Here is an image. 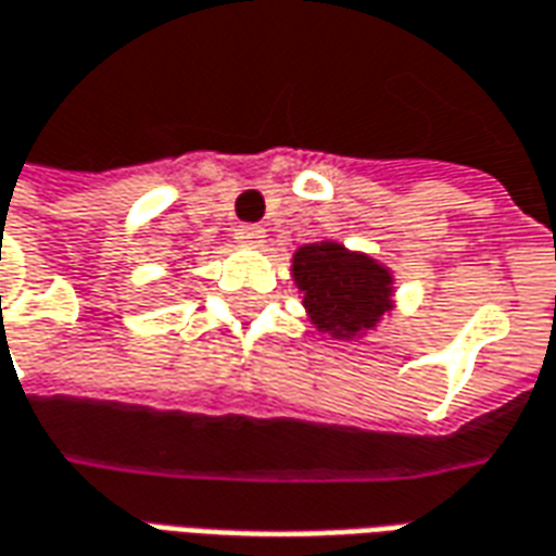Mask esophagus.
I'll use <instances>...</instances> for the list:
<instances>
[{"label":"esophagus","mask_w":556,"mask_h":556,"mask_svg":"<svg viewBox=\"0 0 556 556\" xmlns=\"http://www.w3.org/2000/svg\"><path fill=\"white\" fill-rule=\"evenodd\" d=\"M235 240L243 247H262L265 243V228L262 225H238L235 228Z\"/></svg>","instance_id":"esophagus-1"}]
</instances>
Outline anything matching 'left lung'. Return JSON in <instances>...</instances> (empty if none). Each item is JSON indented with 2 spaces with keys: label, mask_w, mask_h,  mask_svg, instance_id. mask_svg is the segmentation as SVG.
<instances>
[{
  "label": "left lung",
  "mask_w": 556,
  "mask_h": 556,
  "mask_svg": "<svg viewBox=\"0 0 556 556\" xmlns=\"http://www.w3.org/2000/svg\"><path fill=\"white\" fill-rule=\"evenodd\" d=\"M291 277L304 294L309 321L333 340H355L372 331L394 306L391 270L333 240L306 243L294 252Z\"/></svg>",
  "instance_id": "left-lung-1"
}]
</instances>
